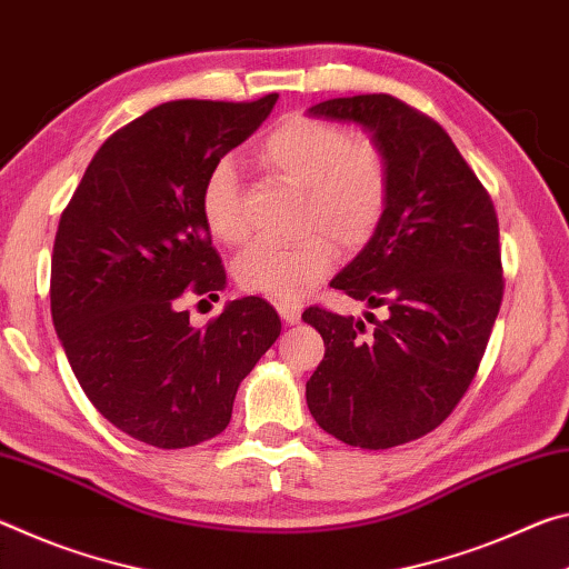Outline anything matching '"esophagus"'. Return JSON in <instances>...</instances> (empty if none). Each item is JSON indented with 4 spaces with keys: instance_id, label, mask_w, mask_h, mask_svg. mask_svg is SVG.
Listing matches in <instances>:
<instances>
[{
    "instance_id": "esophagus-1",
    "label": "esophagus",
    "mask_w": 569,
    "mask_h": 569,
    "mask_svg": "<svg viewBox=\"0 0 569 569\" xmlns=\"http://www.w3.org/2000/svg\"><path fill=\"white\" fill-rule=\"evenodd\" d=\"M277 312H279V318H282L284 322L295 325V322H300V318H302V305L295 302V300H279L277 302Z\"/></svg>"
}]
</instances>
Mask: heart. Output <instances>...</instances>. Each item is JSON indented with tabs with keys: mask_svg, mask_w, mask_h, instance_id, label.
<instances>
[{
	"mask_svg": "<svg viewBox=\"0 0 569 569\" xmlns=\"http://www.w3.org/2000/svg\"><path fill=\"white\" fill-rule=\"evenodd\" d=\"M254 158L305 189L302 231L310 234L295 244H251L234 262V277L244 292L295 300L330 272L332 247L325 236L342 249H360L378 234L393 197V163L376 138L307 113L277 120L257 141ZM199 211L221 244L247 239L239 179L229 161L213 163L203 176Z\"/></svg>",
	"mask_w": 569,
	"mask_h": 569,
	"instance_id": "heart-1",
	"label": "heart"
}]
</instances>
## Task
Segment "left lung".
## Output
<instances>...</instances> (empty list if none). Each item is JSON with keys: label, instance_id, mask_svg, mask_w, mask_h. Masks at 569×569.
Returning a JSON list of instances; mask_svg holds the SVG:
<instances>
[{"label": "left lung", "instance_id": "8db88e82", "mask_svg": "<svg viewBox=\"0 0 569 569\" xmlns=\"http://www.w3.org/2000/svg\"><path fill=\"white\" fill-rule=\"evenodd\" d=\"M312 116L372 130L393 163V197L378 234L332 279L380 307L372 328L320 305L302 320L325 340L307 380L322 431L360 449H390L441 426L477 376L505 297L499 219L451 136L386 92L332 98Z\"/></svg>", "mask_w": 569, "mask_h": 569}]
</instances>
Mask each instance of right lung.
I'll list each match as a JSON object with an SVG mask.
<instances>
[{"label": "right lung", "mask_w": 569, "mask_h": 569, "mask_svg": "<svg viewBox=\"0 0 569 569\" xmlns=\"http://www.w3.org/2000/svg\"><path fill=\"white\" fill-rule=\"evenodd\" d=\"M274 102L277 92L151 108L106 138L60 217L50 307L64 356L90 403L158 449L221 433L239 383L282 330L262 297L229 302L199 330L183 310L227 284L199 211L203 176Z\"/></svg>", "instance_id": "add662e5"}]
</instances>
